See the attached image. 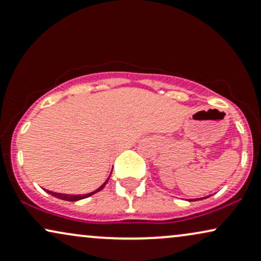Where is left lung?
I'll return each mask as SVG.
<instances>
[{
    "label": "left lung",
    "mask_w": 261,
    "mask_h": 261,
    "mask_svg": "<svg viewBox=\"0 0 261 261\" xmlns=\"http://www.w3.org/2000/svg\"><path fill=\"white\" fill-rule=\"evenodd\" d=\"M208 197H209V196H205V197H202V198H195V201H196V199H204V198H208ZM189 201L191 202V201H194V199H189Z\"/></svg>",
    "instance_id": "8db88e82"
}]
</instances>
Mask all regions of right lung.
<instances>
[{
    "label": "right lung",
    "instance_id": "obj_1",
    "mask_svg": "<svg viewBox=\"0 0 261 261\" xmlns=\"http://www.w3.org/2000/svg\"><path fill=\"white\" fill-rule=\"evenodd\" d=\"M111 173H112V170H111ZM111 173H110V175H111ZM110 175H109V178L106 179L104 182H102V185L99 186V188L96 189V190H94V191L89 192V194H85V195H67V194H59V192H53V191H49V190H44V191H47L48 194H50L52 196H54V197H57V198H59V199H64V201H70V202H76V201H80V199L89 197V196L94 195L98 191H100V190L104 189V186L106 185V182H108L109 179H110Z\"/></svg>",
    "mask_w": 261,
    "mask_h": 261
}]
</instances>
